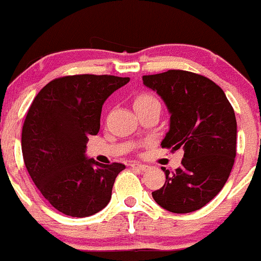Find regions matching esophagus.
<instances>
[{
    "instance_id": "34e87169",
    "label": "esophagus",
    "mask_w": 261,
    "mask_h": 261,
    "mask_svg": "<svg viewBox=\"0 0 261 261\" xmlns=\"http://www.w3.org/2000/svg\"><path fill=\"white\" fill-rule=\"evenodd\" d=\"M131 167H133V168L139 169V171H141V172H145V171H148L149 168H150V167L146 166V164L139 163V162H134V163H131Z\"/></svg>"
}]
</instances>
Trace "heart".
<instances>
[{"instance_id": "1", "label": "heart", "mask_w": 261, "mask_h": 261, "mask_svg": "<svg viewBox=\"0 0 261 261\" xmlns=\"http://www.w3.org/2000/svg\"><path fill=\"white\" fill-rule=\"evenodd\" d=\"M153 102H158L155 97H153L151 94H148V93H143V94L136 95V98L134 99V107L135 108L143 107V106L150 105V103Z\"/></svg>"}]
</instances>
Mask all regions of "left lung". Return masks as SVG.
<instances>
[{"label": "left lung", "mask_w": 261, "mask_h": 261, "mask_svg": "<svg viewBox=\"0 0 261 261\" xmlns=\"http://www.w3.org/2000/svg\"><path fill=\"white\" fill-rule=\"evenodd\" d=\"M164 100L169 130L162 148L184 150L181 167L166 173L151 192L158 205L172 213H191L217 196L228 179L236 156L237 122L223 90L203 75L184 70L143 76Z\"/></svg>", "instance_id": "obj_1"}]
</instances>
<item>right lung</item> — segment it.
I'll list each match as a JSON object with an SVG mask.
<instances>
[{"instance_id":"add662e5","label":"right lung","mask_w":261,"mask_h":261,"mask_svg":"<svg viewBox=\"0 0 261 261\" xmlns=\"http://www.w3.org/2000/svg\"><path fill=\"white\" fill-rule=\"evenodd\" d=\"M130 77L71 75L52 80L37 94L21 133L24 163L45 200L70 217L106 208L125 164L87 158L89 135L100 127L102 106Z\"/></svg>"}]
</instances>
